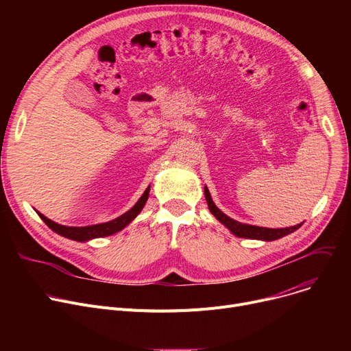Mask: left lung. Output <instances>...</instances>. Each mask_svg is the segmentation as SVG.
Returning <instances> with one entry per match:
<instances>
[{"mask_svg":"<svg viewBox=\"0 0 351 351\" xmlns=\"http://www.w3.org/2000/svg\"><path fill=\"white\" fill-rule=\"evenodd\" d=\"M205 197L208 202L209 210L212 212V215L219 220L220 223H223L234 236L237 237H245V239H257V241H276V239H280L283 236L290 234L291 232L298 230L302 223L296 225V226H290V228H282V229H269V228H261V226H252V225H246V223H241L237 220L229 217L228 215H225L222 210L217 209L216 205L213 204V200L210 197V193L208 191V188L205 186Z\"/></svg>","mask_w":351,"mask_h":351,"instance_id":"1","label":"left lung"}]
</instances>
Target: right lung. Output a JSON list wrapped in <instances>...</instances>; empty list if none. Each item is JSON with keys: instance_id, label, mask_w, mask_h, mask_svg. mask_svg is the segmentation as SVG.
<instances>
[{"instance_id": "obj_1", "label": "right lung", "mask_w": 351, "mask_h": 351, "mask_svg": "<svg viewBox=\"0 0 351 351\" xmlns=\"http://www.w3.org/2000/svg\"><path fill=\"white\" fill-rule=\"evenodd\" d=\"M147 196H149V186L146 188V191L139 197V200L134 205L132 209H129L128 212H125L123 215H121L119 217H117L114 220H109V222H106V223L92 225V226H81V228L64 226V225L52 222L51 219L45 217L40 212H36V213L40 215V217L45 222V225L51 230H53L55 233H58V234H61L64 237H68V239H72V241H77V242H88V241H90V239L110 236V234H114V233L122 230L125 226H128L143 209L146 200H147Z\"/></svg>"}]
</instances>
